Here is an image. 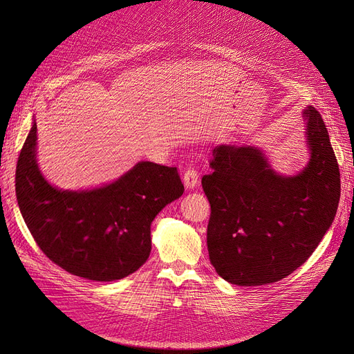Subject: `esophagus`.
I'll list each match as a JSON object with an SVG mask.
<instances>
[{
  "label": "esophagus",
  "mask_w": 354,
  "mask_h": 354,
  "mask_svg": "<svg viewBox=\"0 0 354 354\" xmlns=\"http://www.w3.org/2000/svg\"><path fill=\"white\" fill-rule=\"evenodd\" d=\"M198 182H199L198 171H195L194 167H188V169L185 171V174H183L185 188H187V189H194V188L198 187Z\"/></svg>",
  "instance_id": "obj_1"
}]
</instances>
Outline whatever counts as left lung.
<instances>
[{"label":"left lung","mask_w":354,"mask_h":354,"mask_svg":"<svg viewBox=\"0 0 354 354\" xmlns=\"http://www.w3.org/2000/svg\"><path fill=\"white\" fill-rule=\"evenodd\" d=\"M310 159L295 175L272 169L255 146L219 145L203 175L211 203L207 244L219 277L235 286L280 281L303 266L336 216L340 171L322 115L304 109Z\"/></svg>","instance_id":"left-lung-1"}]
</instances>
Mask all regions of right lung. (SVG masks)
Listing matches in <instances>:
<instances>
[{"label":"right lung","instance_id":"1","mask_svg":"<svg viewBox=\"0 0 354 354\" xmlns=\"http://www.w3.org/2000/svg\"><path fill=\"white\" fill-rule=\"evenodd\" d=\"M15 194L37 245L54 264L86 280L116 281L146 263L152 221L182 196L183 183L176 167L138 162L99 188H55L37 163L34 120L18 156Z\"/></svg>","mask_w":354,"mask_h":354}]
</instances>
